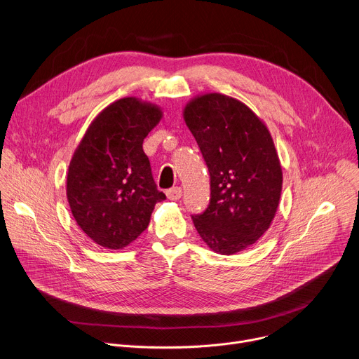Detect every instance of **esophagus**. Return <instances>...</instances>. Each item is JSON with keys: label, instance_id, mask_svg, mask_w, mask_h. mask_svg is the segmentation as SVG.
Segmentation results:
<instances>
[{"label": "esophagus", "instance_id": "obj_1", "mask_svg": "<svg viewBox=\"0 0 359 359\" xmlns=\"http://www.w3.org/2000/svg\"><path fill=\"white\" fill-rule=\"evenodd\" d=\"M166 196L169 200H179L182 197V189L180 187H173V189H169L166 191Z\"/></svg>", "mask_w": 359, "mask_h": 359}]
</instances>
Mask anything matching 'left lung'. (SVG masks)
<instances>
[{
	"label": "left lung",
	"instance_id": "1",
	"mask_svg": "<svg viewBox=\"0 0 359 359\" xmlns=\"http://www.w3.org/2000/svg\"><path fill=\"white\" fill-rule=\"evenodd\" d=\"M183 118L210 173V203L193 216L201 240L231 255L257 241L274 220L283 170L266 123L243 102L204 93L191 99Z\"/></svg>",
	"mask_w": 359,
	"mask_h": 359
}]
</instances>
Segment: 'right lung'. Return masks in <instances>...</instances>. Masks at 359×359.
<instances>
[{
  "mask_svg": "<svg viewBox=\"0 0 359 359\" xmlns=\"http://www.w3.org/2000/svg\"><path fill=\"white\" fill-rule=\"evenodd\" d=\"M162 109L133 96L102 111L74 151L67 197L81 230L96 244L119 250L146 230L155 204L166 198L151 176L143 139Z\"/></svg>",
  "mask_w": 359,
  "mask_h": 359,
  "instance_id": "add662e5",
  "label": "right lung"
}]
</instances>
